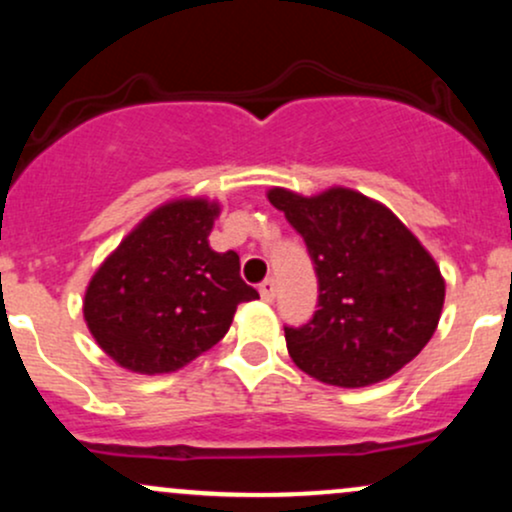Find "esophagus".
<instances>
[{
  "label": "esophagus",
  "instance_id": "1",
  "mask_svg": "<svg viewBox=\"0 0 512 512\" xmlns=\"http://www.w3.org/2000/svg\"><path fill=\"white\" fill-rule=\"evenodd\" d=\"M260 296H262V301H267V303L274 301V298H276V281L274 279H264L262 281Z\"/></svg>",
  "mask_w": 512,
  "mask_h": 512
}]
</instances>
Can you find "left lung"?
<instances>
[{"label": "left lung", "mask_w": 512, "mask_h": 512, "mask_svg": "<svg viewBox=\"0 0 512 512\" xmlns=\"http://www.w3.org/2000/svg\"><path fill=\"white\" fill-rule=\"evenodd\" d=\"M308 245L317 274V310L303 327H284L298 368L320 383L366 387L395 375L428 344L445 301V279L419 238L349 187L315 197L272 187Z\"/></svg>", "instance_id": "left-lung-1"}]
</instances>
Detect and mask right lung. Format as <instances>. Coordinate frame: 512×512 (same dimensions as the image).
Wrapping results in <instances>:
<instances>
[{
	"mask_svg": "<svg viewBox=\"0 0 512 512\" xmlns=\"http://www.w3.org/2000/svg\"><path fill=\"white\" fill-rule=\"evenodd\" d=\"M219 202L182 197L144 216L86 286L84 320L117 366L173 373L219 344L236 308L260 298L233 250L209 248Z\"/></svg>",
	"mask_w": 512,
	"mask_h": 512,
	"instance_id": "right-lung-1",
	"label": "right lung"
}]
</instances>
